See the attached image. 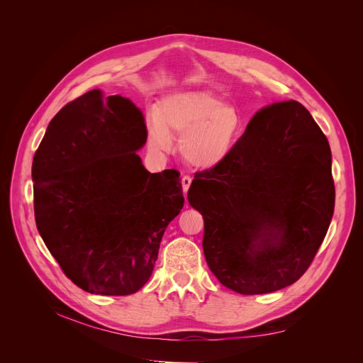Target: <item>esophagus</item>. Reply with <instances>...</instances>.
I'll use <instances>...</instances> for the list:
<instances>
[{"label": "esophagus", "mask_w": 363, "mask_h": 363, "mask_svg": "<svg viewBox=\"0 0 363 363\" xmlns=\"http://www.w3.org/2000/svg\"><path fill=\"white\" fill-rule=\"evenodd\" d=\"M191 181H193V178H191V177H188V175L182 177V179H181L182 189H184V194H185V196H186V193H188V188H189V185H191Z\"/></svg>", "instance_id": "obj_1"}]
</instances>
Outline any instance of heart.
<instances>
[{
    "label": "heart",
    "instance_id": "heart-1",
    "mask_svg": "<svg viewBox=\"0 0 363 363\" xmlns=\"http://www.w3.org/2000/svg\"><path fill=\"white\" fill-rule=\"evenodd\" d=\"M242 126L240 111L206 91H184L164 97L148 128L150 144L172 147V133L181 137L182 157L194 167L219 166L235 147Z\"/></svg>",
    "mask_w": 363,
    "mask_h": 363
}]
</instances>
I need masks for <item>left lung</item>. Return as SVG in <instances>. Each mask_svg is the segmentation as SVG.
Here are the masks:
<instances>
[{
  "label": "left lung",
  "mask_w": 363,
  "mask_h": 363,
  "mask_svg": "<svg viewBox=\"0 0 363 363\" xmlns=\"http://www.w3.org/2000/svg\"><path fill=\"white\" fill-rule=\"evenodd\" d=\"M188 201L203 215L204 257L222 285L245 296L289 287L333 219L328 140L300 103H274L219 166L196 174Z\"/></svg>",
  "instance_id": "1"
}]
</instances>
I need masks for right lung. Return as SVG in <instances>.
I'll use <instances>...</instances> for the list:
<instances>
[{"label": "right lung", "instance_id": "obj_1", "mask_svg": "<svg viewBox=\"0 0 363 363\" xmlns=\"http://www.w3.org/2000/svg\"><path fill=\"white\" fill-rule=\"evenodd\" d=\"M143 111L92 89L50 122L32 163L36 228L73 284L101 296L137 293L166 228L184 207L179 174H150L137 151Z\"/></svg>", "mask_w": 363, "mask_h": 363}]
</instances>
